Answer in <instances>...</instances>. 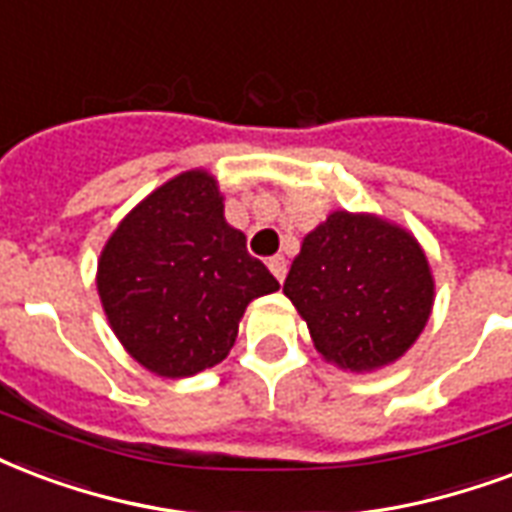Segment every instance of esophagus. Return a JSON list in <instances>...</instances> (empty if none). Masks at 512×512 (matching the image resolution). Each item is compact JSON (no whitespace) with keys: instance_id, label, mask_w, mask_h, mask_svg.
<instances>
[{"instance_id":"obj_1","label":"esophagus","mask_w":512,"mask_h":512,"mask_svg":"<svg viewBox=\"0 0 512 512\" xmlns=\"http://www.w3.org/2000/svg\"><path fill=\"white\" fill-rule=\"evenodd\" d=\"M268 268H271V274L279 279V282H285L287 276V260L282 255H274L271 260H268Z\"/></svg>"}]
</instances>
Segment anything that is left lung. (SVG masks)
<instances>
[{"label": "left lung", "instance_id": "obj_1", "mask_svg": "<svg viewBox=\"0 0 512 512\" xmlns=\"http://www.w3.org/2000/svg\"><path fill=\"white\" fill-rule=\"evenodd\" d=\"M317 352L350 372L399 361L429 323L434 276L412 233L333 211L304 238L285 279Z\"/></svg>", "mask_w": 512, "mask_h": 512}]
</instances>
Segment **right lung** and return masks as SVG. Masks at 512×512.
<instances>
[{
	"label": "right lung",
	"instance_id": "right-lung-1",
	"mask_svg": "<svg viewBox=\"0 0 512 512\" xmlns=\"http://www.w3.org/2000/svg\"><path fill=\"white\" fill-rule=\"evenodd\" d=\"M279 282L225 222L217 179L187 170L121 219L97 260V293L124 350L160 377L225 361L249 301Z\"/></svg>",
	"mask_w": 512,
	"mask_h": 512
}]
</instances>
